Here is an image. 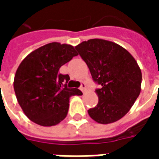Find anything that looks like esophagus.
I'll return each instance as SVG.
<instances>
[{"label": "esophagus", "instance_id": "1", "mask_svg": "<svg viewBox=\"0 0 159 159\" xmlns=\"http://www.w3.org/2000/svg\"><path fill=\"white\" fill-rule=\"evenodd\" d=\"M80 89L82 90V92H83V93H85V91H86V84H85L84 83H82L81 87H80Z\"/></svg>", "mask_w": 159, "mask_h": 159}]
</instances>
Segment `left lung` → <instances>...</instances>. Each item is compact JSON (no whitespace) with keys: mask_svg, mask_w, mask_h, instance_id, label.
Instances as JSON below:
<instances>
[{"mask_svg":"<svg viewBox=\"0 0 159 159\" xmlns=\"http://www.w3.org/2000/svg\"><path fill=\"white\" fill-rule=\"evenodd\" d=\"M85 61L94 82L96 107L88 111L90 117L101 124L117 122L125 116L141 89V70L133 56L115 42L90 39L75 47Z\"/></svg>","mask_w":159,"mask_h":159,"instance_id":"left-lung-1","label":"left lung"}]
</instances>
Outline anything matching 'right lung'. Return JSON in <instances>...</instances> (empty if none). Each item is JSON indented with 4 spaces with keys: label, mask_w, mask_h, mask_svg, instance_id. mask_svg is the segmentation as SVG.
I'll list each match as a JSON object with an SVG mask.
<instances>
[{
    "label": "right lung",
    "mask_w": 159,
    "mask_h": 159,
    "mask_svg": "<svg viewBox=\"0 0 159 159\" xmlns=\"http://www.w3.org/2000/svg\"><path fill=\"white\" fill-rule=\"evenodd\" d=\"M76 55L73 46L51 42L31 52L20 63L13 88L19 106L30 120L50 127L66 118L70 97L83 93L68 89L69 75L59 74V70Z\"/></svg>",
    "instance_id": "obj_1"
}]
</instances>
